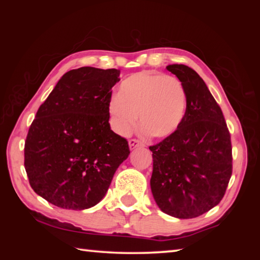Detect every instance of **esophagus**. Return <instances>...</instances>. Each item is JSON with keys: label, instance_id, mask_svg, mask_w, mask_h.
I'll return each mask as SVG.
<instances>
[{"label": "esophagus", "instance_id": "obj_1", "mask_svg": "<svg viewBox=\"0 0 260 260\" xmlns=\"http://www.w3.org/2000/svg\"><path fill=\"white\" fill-rule=\"evenodd\" d=\"M128 144H129L131 150H133V149L138 148V147H144L143 142H141L140 140H136V139H131V140L128 141Z\"/></svg>", "mask_w": 260, "mask_h": 260}]
</instances>
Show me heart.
Here are the masks:
<instances>
[{"mask_svg":"<svg viewBox=\"0 0 260 260\" xmlns=\"http://www.w3.org/2000/svg\"><path fill=\"white\" fill-rule=\"evenodd\" d=\"M113 129L127 135L138 122L153 138L172 135L187 111V94L178 78L152 72L132 74L120 83L118 95L109 101Z\"/></svg>","mask_w":260,"mask_h":260,"instance_id":"b5f03b06","label":"heart"}]
</instances>
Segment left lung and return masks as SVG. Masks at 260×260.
Masks as SVG:
<instances>
[{
    "label": "left lung",
    "mask_w": 260,
    "mask_h": 260,
    "mask_svg": "<svg viewBox=\"0 0 260 260\" xmlns=\"http://www.w3.org/2000/svg\"><path fill=\"white\" fill-rule=\"evenodd\" d=\"M187 94V111L172 135L150 146L151 191L162 212L179 219L200 217L220 203L232 177L231 134L219 104L199 73L167 65Z\"/></svg>",
    "instance_id": "8db88e82"
}]
</instances>
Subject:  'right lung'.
<instances>
[{
    "label": "right lung",
    "instance_id": "add662e5",
    "mask_svg": "<svg viewBox=\"0 0 260 260\" xmlns=\"http://www.w3.org/2000/svg\"><path fill=\"white\" fill-rule=\"evenodd\" d=\"M116 69L83 67L57 82L39 108L25 141V170L33 190L58 208L85 210L107 193L128 142L110 128Z\"/></svg>",
    "mask_w": 260,
    "mask_h": 260
}]
</instances>
